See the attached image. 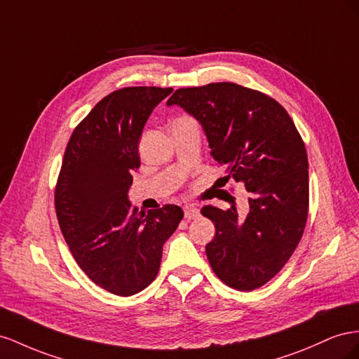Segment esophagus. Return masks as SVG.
I'll list each match as a JSON object with an SVG mask.
<instances>
[{"instance_id":"esophagus-1","label":"esophagus","mask_w":359,"mask_h":359,"mask_svg":"<svg viewBox=\"0 0 359 359\" xmlns=\"http://www.w3.org/2000/svg\"><path fill=\"white\" fill-rule=\"evenodd\" d=\"M183 213H185V219L191 221V219H197L200 217V212L196 206H187L183 209Z\"/></svg>"}]
</instances>
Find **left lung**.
Instances as JSON below:
<instances>
[{
    "mask_svg": "<svg viewBox=\"0 0 359 359\" xmlns=\"http://www.w3.org/2000/svg\"><path fill=\"white\" fill-rule=\"evenodd\" d=\"M167 105H179L206 132L210 155L230 179L250 192L247 217L204 206L215 225L206 245L213 272L229 287H262L289 262L309 218V158L289 112L271 96L234 83L179 88Z\"/></svg>",
    "mask_w": 359,
    "mask_h": 359,
    "instance_id": "1",
    "label": "left lung"
}]
</instances>
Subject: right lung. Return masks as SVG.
I'll use <instances>...</instances> for the list:
<instances>
[{
	"mask_svg": "<svg viewBox=\"0 0 359 359\" xmlns=\"http://www.w3.org/2000/svg\"><path fill=\"white\" fill-rule=\"evenodd\" d=\"M171 91L125 87L99 100L72 132L57 179V219L72 255L91 281L117 296L156 278L163 243L183 218L174 204L146 213L128 200L142 128Z\"/></svg>",
	"mask_w": 359,
	"mask_h": 359,
	"instance_id": "add662e5",
	"label": "right lung"
}]
</instances>
